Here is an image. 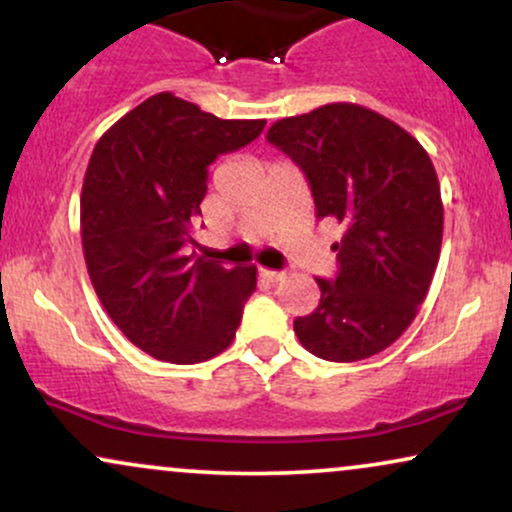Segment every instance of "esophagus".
<instances>
[{
    "mask_svg": "<svg viewBox=\"0 0 512 512\" xmlns=\"http://www.w3.org/2000/svg\"><path fill=\"white\" fill-rule=\"evenodd\" d=\"M260 276L269 284H276V281L284 279V272H274V269H260Z\"/></svg>",
    "mask_w": 512,
    "mask_h": 512,
    "instance_id": "34e87169",
    "label": "esophagus"
}]
</instances>
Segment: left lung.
Instances as JSON below:
<instances>
[{
	"mask_svg": "<svg viewBox=\"0 0 512 512\" xmlns=\"http://www.w3.org/2000/svg\"><path fill=\"white\" fill-rule=\"evenodd\" d=\"M267 139L301 166L332 245L334 281L315 279L320 305L293 330L310 354L354 363L402 337L424 303L443 243L440 182L426 149L397 122L356 103L284 117Z\"/></svg>",
	"mask_w": 512,
	"mask_h": 512,
	"instance_id": "obj_1",
	"label": "left lung"
}]
</instances>
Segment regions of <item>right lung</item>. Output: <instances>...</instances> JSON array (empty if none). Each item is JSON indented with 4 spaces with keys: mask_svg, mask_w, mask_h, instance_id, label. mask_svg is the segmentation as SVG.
I'll return each mask as SVG.
<instances>
[{
    "mask_svg": "<svg viewBox=\"0 0 512 512\" xmlns=\"http://www.w3.org/2000/svg\"><path fill=\"white\" fill-rule=\"evenodd\" d=\"M264 120H221L170 91L98 139L81 187V245L105 313L158 361L202 363L231 346L257 269H223L185 245L207 168L260 137Z\"/></svg>",
    "mask_w": 512,
    "mask_h": 512,
    "instance_id": "right-lung-1",
    "label": "right lung"
}]
</instances>
